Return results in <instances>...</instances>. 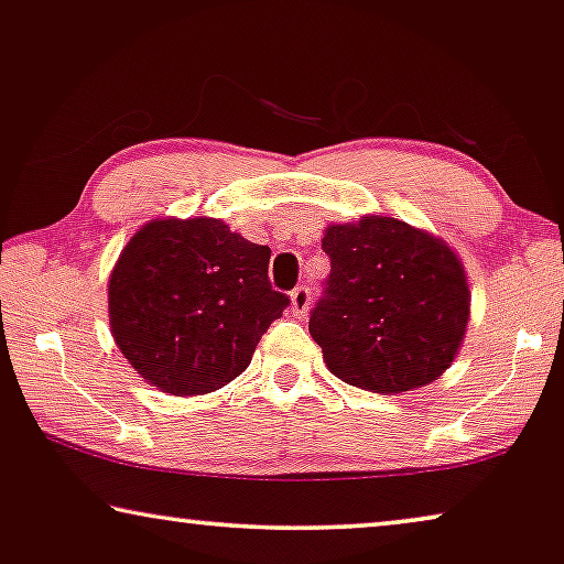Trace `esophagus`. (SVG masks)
Segmentation results:
<instances>
[{
  "label": "esophagus",
  "instance_id": "obj_1",
  "mask_svg": "<svg viewBox=\"0 0 564 564\" xmlns=\"http://www.w3.org/2000/svg\"><path fill=\"white\" fill-rule=\"evenodd\" d=\"M308 304H311V291L306 285H299V289L291 291V311L293 316H306L308 314Z\"/></svg>",
  "mask_w": 564,
  "mask_h": 564
}]
</instances>
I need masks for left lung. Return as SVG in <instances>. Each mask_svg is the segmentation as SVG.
<instances>
[{
	"label": "left lung",
	"instance_id": "8db88e82",
	"mask_svg": "<svg viewBox=\"0 0 564 564\" xmlns=\"http://www.w3.org/2000/svg\"><path fill=\"white\" fill-rule=\"evenodd\" d=\"M332 260L308 332L341 382L398 394L431 384L464 341L470 291L460 258L435 235L367 215L329 225Z\"/></svg>",
	"mask_w": 564,
	"mask_h": 564
}]
</instances>
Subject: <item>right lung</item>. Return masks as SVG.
<instances>
[{
  "label": "right lung",
  "mask_w": 564,
  "mask_h": 564,
  "mask_svg": "<svg viewBox=\"0 0 564 564\" xmlns=\"http://www.w3.org/2000/svg\"><path fill=\"white\" fill-rule=\"evenodd\" d=\"M271 248L215 217H159L126 242L108 279L121 355L151 388L187 398L242 375L289 306L268 281Z\"/></svg>",
  "instance_id": "1"
}]
</instances>
